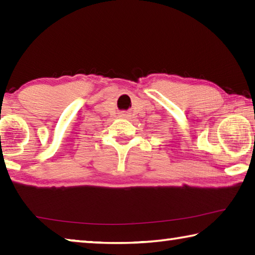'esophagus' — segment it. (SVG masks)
<instances>
[{
    "label": "esophagus",
    "mask_w": 255,
    "mask_h": 255,
    "mask_svg": "<svg viewBox=\"0 0 255 255\" xmlns=\"http://www.w3.org/2000/svg\"><path fill=\"white\" fill-rule=\"evenodd\" d=\"M120 117L127 118V114H125V112H120Z\"/></svg>",
    "instance_id": "esophagus-1"
}]
</instances>
